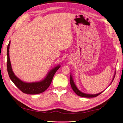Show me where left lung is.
Returning <instances> with one entry per match:
<instances>
[{
  "label": "left lung",
  "mask_w": 123,
  "mask_h": 123,
  "mask_svg": "<svg viewBox=\"0 0 123 123\" xmlns=\"http://www.w3.org/2000/svg\"><path fill=\"white\" fill-rule=\"evenodd\" d=\"M115 74H114V76L113 77V80H112V82L114 80V78H115ZM112 82H111V83H112ZM70 84H71V87H72L74 92L78 95H79L80 96H81V97H83V98H95V97L99 95V94H101L103 92H102L101 93H98V94H85V93H84L81 92V91H80L76 86L75 84H74V81H73L72 76L71 75H70Z\"/></svg>",
  "instance_id": "left-lung-1"
}]
</instances>
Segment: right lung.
Masks as SVG:
<instances>
[{
	"label": "right lung",
	"mask_w": 123,
	"mask_h": 123,
	"mask_svg": "<svg viewBox=\"0 0 123 123\" xmlns=\"http://www.w3.org/2000/svg\"><path fill=\"white\" fill-rule=\"evenodd\" d=\"M10 44V41L7 47V68L8 74H9L11 80L20 90L24 93L28 94H38L44 92L50 86L54 75L60 67V65H58V66L54 68L50 72H48L45 78L41 81L32 83H25L23 82L21 80L17 78L12 71L9 58Z\"/></svg>",
	"instance_id": "1"
}]
</instances>
